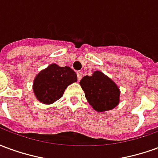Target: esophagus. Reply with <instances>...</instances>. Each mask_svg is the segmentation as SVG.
<instances>
[{
  "label": "esophagus",
  "mask_w": 158,
  "mask_h": 158,
  "mask_svg": "<svg viewBox=\"0 0 158 158\" xmlns=\"http://www.w3.org/2000/svg\"><path fill=\"white\" fill-rule=\"evenodd\" d=\"M77 77H78V80H80V79H82L83 77V73L82 72H77Z\"/></svg>",
  "instance_id": "34e87169"
}]
</instances>
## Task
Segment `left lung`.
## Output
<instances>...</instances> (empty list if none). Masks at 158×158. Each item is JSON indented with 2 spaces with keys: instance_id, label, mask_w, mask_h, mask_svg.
<instances>
[{
  "instance_id": "8db88e82",
  "label": "left lung",
  "mask_w": 158,
  "mask_h": 158,
  "mask_svg": "<svg viewBox=\"0 0 158 158\" xmlns=\"http://www.w3.org/2000/svg\"><path fill=\"white\" fill-rule=\"evenodd\" d=\"M80 85L90 106L97 112L114 108L119 102V89L112 79L100 71L92 76L86 75L80 80Z\"/></svg>"
}]
</instances>
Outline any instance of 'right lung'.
I'll use <instances>...</instances> for the list:
<instances>
[{
  "label": "right lung",
  "instance_id": "obj_1",
  "mask_svg": "<svg viewBox=\"0 0 158 158\" xmlns=\"http://www.w3.org/2000/svg\"><path fill=\"white\" fill-rule=\"evenodd\" d=\"M76 81L77 75L72 69L51 64L36 76L33 89L40 102L52 104L62 97L68 85Z\"/></svg>",
  "mask_w": 158,
  "mask_h": 158
}]
</instances>
